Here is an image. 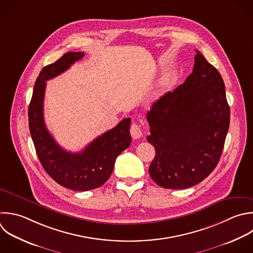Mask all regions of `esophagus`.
<instances>
[{"instance_id":"esophagus-1","label":"esophagus","mask_w":253,"mask_h":253,"mask_svg":"<svg viewBox=\"0 0 253 253\" xmlns=\"http://www.w3.org/2000/svg\"><path fill=\"white\" fill-rule=\"evenodd\" d=\"M130 134H131L133 139H137V138H139L142 135V131H141V129H140L138 125L133 123L130 126Z\"/></svg>"}]
</instances>
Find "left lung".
<instances>
[{"instance_id":"8db88e82","label":"left lung","mask_w":253,"mask_h":253,"mask_svg":"<svg viewBox=\"0 0 253 253\" xmlns=\"http://www.w3.org/2000/svg\"><path fill=\"white\" fill-rule=\"evenodd\" d=\"M193 72L159 98L146 115L147 141L155 147L152 180L185 189L207 178L218 163L229 126V107L218 71L196 50Z\"/></svg>"}]
</instances>
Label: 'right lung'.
I'll return each mask as SVG.
<instances>
[{"label": "right lung", "mask_w": 253, "mask_h": 253, "mask_svg": "<svg viewBox=\"0 0 253 253\" xmlns=\"http://www.w3.org/2000/svg\"><path fill=\"white\" fill-rule=\"evenodd\" d=\"M84 55V52H66L57 61L45 66L36 81L29 107L30 131L42 167L55 182L74 191H88L105 184L114 170L117 157L131 142L129 118L76 153L58 145L46 128L43 118L46 81L69 69Z\"/></svg>", "instance_id": "1"}]
</instances>
